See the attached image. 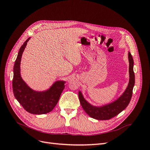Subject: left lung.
Segmentation results:
<instances>
[{
    "instance_id": "left-lung-1",
    "label": "left lung",
    "mask_w": 150,
    "mask_h": 150,
    "mask_svg": "<svg viewBox=\"0 0 150 150\" xmlns=\"http://www.w3.org/2000/svg\"><path fill=\"white\" fill-rule=\"evenodd\" d=\"M129 61V83L125 91L116 100L102 106H94L84 98L81 91H79V98L83 110L93 118L98 120H108L116 116L128 106L132 97L134 86V73L133 71V59L128 52Z\"/></svg>"
}]
</instances>
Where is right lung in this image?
<instances>
[{"label":"right lung","instance_id":"1","mask_svg":"<svg viewBox=\"0 0 150 150\" xmlns=\"http://www.w3.org/2000/svg\"><path fill=\"white\" fill-rule=\"evenodd\" d=\"M30 38L21 47L13 66V93L16 99L25 111L31 114L42 115L51 112L55 108L65 87V81L54 82L49 89L39 91L30 88L22 78L21 62L22 54Z\"/></svg>","mask_w":150,"mask_h":150}]
</instances>
